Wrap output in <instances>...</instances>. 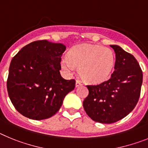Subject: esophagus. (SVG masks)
<instances>
[{"instance_id": "1", "label": "esophagus", "mask_w": 148, "mask_h": 148, "mask_svg": "<svg viewBox=\"0 0 148 148\" xmlns=\"http://www.w3.org/2000/svg\"><path fill=\"white\" fill-rule=\"evenodd\" d=\"M81 85H82L81 82L79 81V80H76V87L79 86H81Z\"/></svg>"}]
</instances>
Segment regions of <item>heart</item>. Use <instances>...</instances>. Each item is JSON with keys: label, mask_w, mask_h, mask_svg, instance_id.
<instances>
[{"label": "heart", "mask_w": 148, "mask_h": 148, "mask_svg": "<svg viewBox=\"0 0 148 148\" xmlns=\"http://www.w3.org/2000/svg\"><path fill=\"white\" fill-rule=\"evenodd\" d=\"M115 54L110 48L99 45L85 44L71 50L68 58L61 61L62 69L68 74L79 68V74L85 81L99 83L109 78L115 65Z\"/></svg>", "instance_id": "1"}]
</instances>
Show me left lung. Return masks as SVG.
<instances>
[{
  "label": "left lung",
  "instance_id": "obj_1",
  "mask_svg": "<svg viewBox=\"0 0 148 148\" xmlns=\"http://www.w3.org/2000/svg\"><path fill=\"white\" fill-rule=\"evenodd\" d=\"M115 53V71L110 79L87 86L88 95L83 108L93 121L115 123L133 111L140 97L143 74L134 56L120 46L112 45Z\"/></svg>",
  "mask_w": 148,
  "mask_h": 148
}]
</instances>
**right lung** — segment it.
<instances>
[{"label":"right lung","mask_w":148,"mask_h":148,"mask_svg":"<svg viewBox=\"0 0 148 148\" xmlns=\"http://www.w3.org/2000/svg\"><path fill=\"white\" fill-rule=\"evenodd\" d=\"M62 43L36 41L22 47L10 62L7 79L9 97L18 112L33 120L54 115L67 94L74 90V79L62 77Z\"/></svg>","instance_id":"add662e5"}]
</instances>
